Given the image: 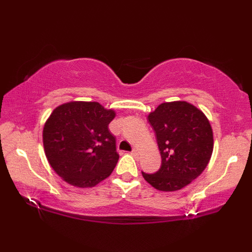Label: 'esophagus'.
<instances>
[{
    "label": "esophagus",
    "mask_w": 252,
    "mask_h": 252,
    "mask_svg": "<svg viewBox=\"0 0 252 252\" xmlns=\"http://www.w3.org/2000/svg\"><path fill=\"white\" fill-rule=\"evenodd\" d=\"M131 155L133 156V157H138V156H139V152H138V150H132Z\"/></svg>",
    "instance_id": "esophagus-1"
}]
</instances>
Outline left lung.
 <instances>
[{"instance_id":"obj_1","label":"left lung","mask_w":252,"mask_h":252,"mask_svg":"<svg viewBox=\"0 0 252 252\" xmlns=\"http://www.w3.org/2000/svg\"><path fill=\"white\" fill-rule=\"evenodd\" d=\"M161 155L159 171L142 172L160 191H177L203 172L213 151L210 122L201 110L186 101L161 103L148 116Z\"/></svg>"}]
</instances>
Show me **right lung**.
Segmentation results:
<instances>
[{
    "instance_id": "add662e5",
    "label": "right lung",
    "mask_w": 252,
    "mask_h": 252,
    "mask_svg": "<svg viewBox=\"0 0 252 252\" xmlns=\"http://www.w3.org/2000/svg\"><path fill=\"white\" fill-rule=\"evenodd\" d=\"M116 117L97 102L72 101L53 110L43 127L49 163L63 180L91 188L108 178L119 155L109 123Z\"/></svg>"
}]
</instances>
